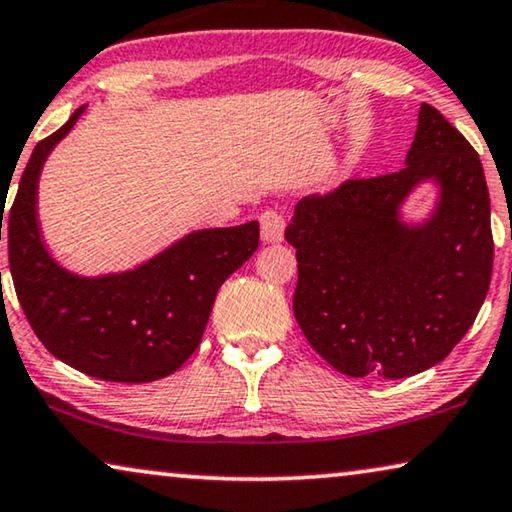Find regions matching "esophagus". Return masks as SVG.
<instances>
[{"instance_id":"1","label":"esophagus","mask_w":512,"mask_h":512,"mask_svg":"<svg viewBox=\"0 0 512 512\" xmlns=\"http://www.w3.org/2000/svg\"><path fill=\"white\" fill-rule=\"evenodd\" d=\"M259 225H262V241L264 243H280L285 234V218L278 211H266L259 218Z\"/></svg>"}]
</instances>
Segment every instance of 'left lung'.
I'll use <instances>...</instances> for the list:
<instances>
[{
    "mask_svg": "<svg viewBox=\"0 0 512 512\" xmlns=\"http://www.w3.org/2000/svg\"><path fill=\"white\" fill-rule=\"evenodd\" d=\"M427 182L435 204L406 221L402 206ZM285 241L299 262L294 318L322 359L350 378L427 371L471 329L492 278L480 157L422 104L406 167L301 199Z\"/></svg>",
    "mask_w": 512,
    "mask_h": 512,
    "instance_id": "left-lung-1",
    "label": "left lung"
}]
</instances>
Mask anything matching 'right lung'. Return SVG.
<instances>
[{
    "instance_id": "right-lung-1",
    "label": "right lung",
    "mask_w": 512,
    "mask_h": 512,
    "mask_svg": "<svg viewBox=\"0 0 512 512\" xmlns=\"http://www.w3.org/2000/svg\"><path fill=\"white\" fill-rule=\"evenodd\" d=\"M85 109L37 143L20 178L6 222L13 285L50 355L99 380L153 383L181 369L197 350L220 285L257 250L259 225L197 229L127 271H69L43 241L39 178Z\"/></svg>"
}]
</instances>
